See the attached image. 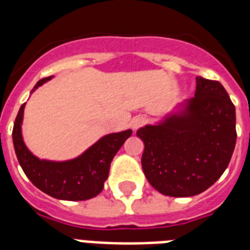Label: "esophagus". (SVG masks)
<instances>
[{
  "instance_id": "obj_1",
  "label": "esophagus",
  "mask_w": 250,
  "mask_h": 250,
  "mask_svg": "<svg viewBox=\"0 0 250 250\" xmlns=\"http://www.w3.org/2000/svg\"><path fill=\"white\" fill-rule=\"evenodd\" d=\"M145 122H146L145 117H143V115H137V117L132 118V121H131V127H132L133 129L140 128V127H143V125H145Z\"/></svg>"
}]
</instances>
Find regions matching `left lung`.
Masks as SVG:
<instances>
[{
  "label": "left lung",
  "mask_w": 250,
  "mask_h": 250,
  "mask_svg": "<svg viewBox=\"0 0 250 250\" xmlns=\"http://www.w3.org/2000/svg\"><path fill=\"white\" fill-rule=\"evenodd\" d=\"M148 182L171 197H189L211 187L229 166L236 144L235 105L217 80L196 78L186 111L137 129Z\"/></svg>",
  "instance_id": "1"
}]
</instances>
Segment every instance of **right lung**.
<instances>
[{
  "label": "right lung",
  "instance_id": "obj_1",
  "mask_svg": "<svg viewBox=\"0 0 250 250\" xmlns=\"http://www.w3.org/2000/svg\"><path fill=\"white\" fill-rule=\"evenodd\" d=\"M49 79L50 76L39 80L33 90ZM23 111L24 104L14 122L13 143L19 165L33 186L58 200L83 201L96 197L104 188L114 156L132 131L127 129L106 135L75 160L66 162L41 161L29 152L21 139Z\"/></svg>",
  "mask_w": 250,
  "mask_h": 250
}]
</instances>
